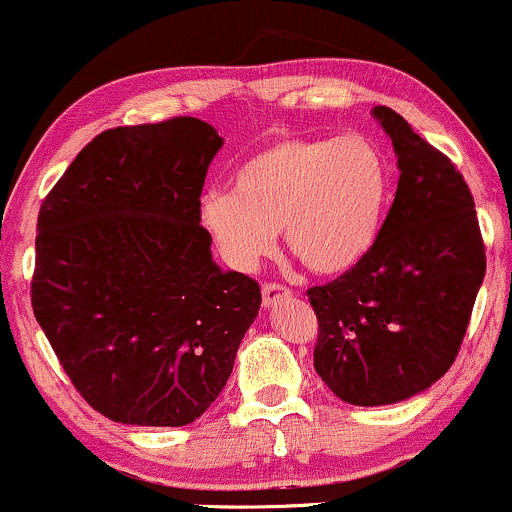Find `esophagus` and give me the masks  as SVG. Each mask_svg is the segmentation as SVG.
Returning <instances> with one entry per match:
<instances>
[{
	"instance_id": "esophagus-1",
	"label": "esophagus",
	"mask_w": 512,
	"mask_h": 512,
	"mask_svg": "<svg viewBox=\"0 0 512 512\" xmlns=\"http://www.w3.org/2000/svg\"><path fill=\"white\" fill-rule=\"evenodd\" d=\"M263 306H273L282 302V299H290L292 290L287 285H280V282H263Z\"/></svg>"
}]
</instances>
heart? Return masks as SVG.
Returning a JSON list of instances; mask_svg holds the SVG:
<instances>
[{
    "label": "heart",
    "mask_w": 512,
    "mask_h": 512,
    "mask_svg": "<svg viewBox=\"0 0 512 512\" xmlns=\"http://www.w3.org/2000/svg\"><path fill=\"white\" fill-rule=\"evenodd\" d=\"M390 201V170L369 138L285 136L232 174V194L210 191L201 222L227 263L251 270L285 230L290 254L338 275L374 249Z\"/></svg>",
    "instance_id": "heart-1"
}]
</instances>
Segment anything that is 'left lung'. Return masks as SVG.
<instances>
[{
	"label": "left lung",
	"instance_id": "8db88e82",
	"mask_svg": "<svg viewBox=\"0 0 512 512\" xmlns=\"http://www.w3.org/2000/svg\"><path fill=\"white\" fill-rule=\"evenodd\" d=\"M376 119L398 153V191L374 249L306 292L316 374L359 407L412 398L453 366L486 273L474 198L448 155L390 107Z\"/></svg>",
	"mask_w": 512,
	"mask_h": 512
}]
</instances>
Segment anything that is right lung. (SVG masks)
<instances>
[{
	"instance_id": "add662e5",
	"label": "right lung",
	"mask_w": 512,
	"mask_h": 512,
	"mask_svg": "<svg viewBox=\"0 0 512 512\" xmlns=\"http://www.w3.org/2000/svg\"><path fill=\"white\" fill-rule=\"evenodd\" d=\"M220 146L196 117L107 129L40 206L33 314L81 398L112 422H196L258 314V282L215 266L201 225Z\"/></svg>"
}]
</instances>
